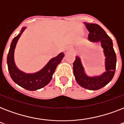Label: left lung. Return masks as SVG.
<instances>
[{"label": "left lung", "mask_w": 124, "mask_h": 124, "mask_svg": "<svg viewBox=\"0 0 124 124\" xmlns=\"http://www.w3.org/2000/svg\"><path fill=\"white\" fill-rule=\"evenodd\" d=\"M89 33L88 39L90 41L100 42L104 49L106 56V71L98 77H90L85 75L80 58L76 56L73 62V73L78 84L84 88L89 90H98L108 84L114 77L116 70V56L111 39L107 35L106 31L96 24L84 23Z\"/></svg>", "instance_id": "8db88e82"}]
</instances>
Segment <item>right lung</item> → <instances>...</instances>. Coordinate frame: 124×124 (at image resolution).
<instances>
[{
  "label": "right lung",
  "mask_w": 124,
  "mask_h": 124,
  "mask_svg": "<svg viewBox=\"0 0 124 124\" xmlns=\"http://www.w3.org/2000/svg\"><path fill=\"white\" fill-rule=\"evenodd\" d=\"M26 28H23L20 34L13 39L7 57V64L11 78L16 84L29 91H35L42 88L48 84L56 67L62 60L64 54L61 53L56 57L51 59L46 66L40 71L33 74H27L16 68L14 61V50L16 42Z\"/></svg>",
  "instance_id": "1"
}]
</instances>
